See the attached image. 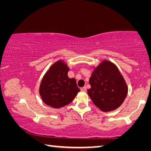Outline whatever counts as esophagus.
Listing matches in <instances>:
<instances>
[{
    "label": "esophagus",
    "instance_id": "1",
    "mask_svg": "<svg viewBox=\"0 0 151 151\" xmlns=\"http://www.w3.org/2000/svg\"><path fill=\"white\" fill-rule=\"evenodd\" d=\"M81 91H83V92H86V86H84V87H82L81 88Z\"/></svg>",
    "mask_w": 151,
    "mask_h": 151
}]
</instances>
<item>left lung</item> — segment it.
<instances>
[{
    "mask_svg": "<svg viewBox=\"0 0 151 151\" xmlns=\"http://www.w3.org/2000/svg\"><path fill=\"white\" fill-rule=\"evenodd\" d=\"M88 94L94 105L103 112L114 111L126 98L128 87L115 65L104 60L92 73Z\"/></svg>",
    "mask_w": 151,
    "mask_h": 151,
    "instance_id": "8db88e82",
    "label": "left lung"
}]
</instances>
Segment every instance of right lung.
Listing matches in <instances>:
<instances>
[{"mask_svg":"<svg viewBox=\"0 0 151 151\" xmlns=\"http://www.w3.org/2000/svg\"><path fill=\"white\" fill-rule=\"evenodd\" d=\"M68 66L58 60L43 76L39 93L46 104L56 109L65 106L70 103L80 91L75 79L68 78Z\"/></svg>","mask_w":151,"mask_h":151,"instance_id":"add662e5","label":"right lung"}]
</instances>
